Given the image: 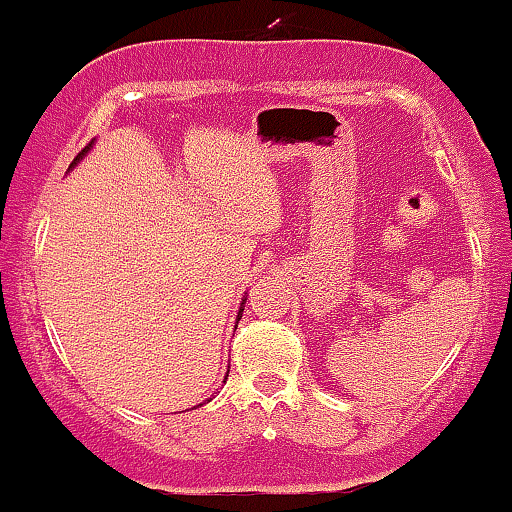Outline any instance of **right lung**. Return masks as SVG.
<instances>
[{
    "instance_id": "obj_1",
    "label": "right lung",
    "mask_w": 512,
    "mask_h": 512,
    "mask_svg": "<svg viewBox=\"0 0 512 512\" xmlns=\"http://www.w3.org/2000/svg\"><path fill=\"white\" fill-rule=\"evenodd\" d=\"M89 150H92V142H89V145H87V147H84V150H82V152H79V155H77V157H74V162H72V165H69V167H74V165H77V162H79V160H82V157H84V155H87V152H89ZM242 310H245V300H242V307H240V315H237V320H240V317H242Z\"/></svg>"
}]
</instances>
